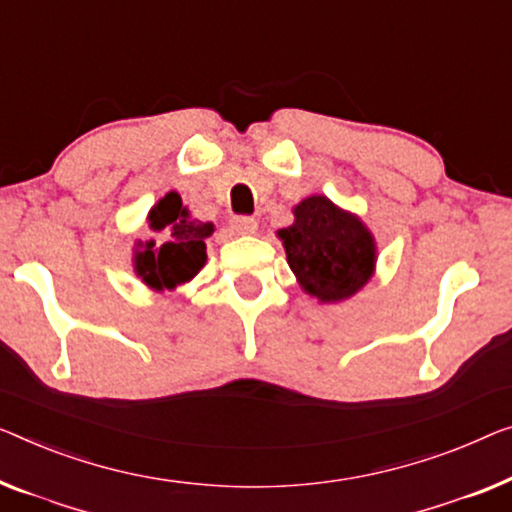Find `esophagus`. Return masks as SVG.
<instances>
[{
    "label": "esophagus",
    "mask_w": 512,
    "mask_h": 512,
    "mask_svg": "<svg viewBox=\"0 0 512 512\" xmlns=\"http://www.w3.org/2000/svg\"><path fill=\"white\" fill-rule=\"evenodd\" d=\"M232 230L239 234H253L257 230V220L253 216H234Z\"/></svg>",
    "instance_id": "1"
}]
</instances>
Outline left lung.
I'll use <instances>...</instances> for the list:
<instances>
[{
  "mask_svg": "<svg viewBox=\"0 0 512 512\" xmlns=\"http://www.w3.org/2000/svg\"><path fill=\"white\" fill-rule=\"evenodd\" d=\"M294 216V225L278 236L305 292L326 303L358 292L375 269V241L361 220L324 195L303 200Z\"/></svg>",
  "mask_w": 512,
  "mask_h": 512,
  "instance_id": "obj_1",
  "label": "left lung"
}]
</instances>
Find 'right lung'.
I'll use <instances>...</instances> for the list:
<instances>
[{"instance_id":"1","label":"right lung","mask_w":512,"mask_h":512,"mask_svg":"<svg viewBox=\"0 0 512 512\" xmlns=\"http://www.w3.org/2000/svg\"><path fill=\"white\" fill-rule=\"evenodd\" d=\"M160 243L149 241L135 253V271L149 287L172 289L195 276L207 262V243L213 225L190 220L177 193H167L149 213Z\"/></svg>"}]
</instances>
